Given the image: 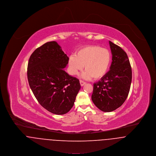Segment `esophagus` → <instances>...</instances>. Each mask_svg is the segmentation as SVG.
<instances>
[{
  "instance_id": "esophagus-1",
  "label": "esophagus",
  "mask_w": 156,
  "mask_h": 156,
  "mask_svg": "<svg viewBox=\"0 0 156 156\" xmlns=\"http://www.w3.org/2000/svg\"><path fill=\"white\" fill-rule=\"evenodd\" d=\"M80 84H81V86H83L86 84V83H85L84 81H82V80H80Z\"/></svg>"
}]
</instances>
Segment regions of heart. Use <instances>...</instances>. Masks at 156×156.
<instances>
[{"label":"heart","instance_id":"heart-1","mask_svg":"<svg viewBox=\"0 0 156 156\" xmlns=\"http://www.w3.org/2000/svg\"><path fill=\"white\" fill-rule=\"evenodd\" d=\"M111 60L112 55L108 49L96 45L84 46L75 55L70 56L69 72L71 75H76L84 66L86 70L81 75L83 78L100 79L108 72Z\"/></svg>","mask_w":156,"mask_h":156}]
</instances>
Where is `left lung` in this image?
<instances>
[{
    "mask_svg": "<svg viewBox=\"0 0 156 156\" xmlns=\"http://www.w3.org/2000/svg\"><path fill=\"white\" fill-rule=\"evenodd\" d=\"M112 54L110 70L94 83L92 99L101 111L110 112L121 107L130 89L132 71L128 56L119 46L109 41Z\"/></svg>",
    "mask_w": 156,
    "mask_h": 156,
    "instance_id": "1",
    "label": "left lung"
}]
</instances>
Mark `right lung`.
<instances>
[{"instance_id":"right-lung-1","label":"right lung","mask_w":156,"mask_h":156,"mask_svg":"<svg viewBox=\"0 0 156 156\" xmlns=\"http://www.w3.org/2000/svg\"><path fill=\"white\" fill-rule=\"evenodd\" d=\"M69 57L56 41L47 42L32 54L27 76L30 88L40 104L55 115L72 108L81 86L64 69Z\"/></svg>"}]
</instances>
